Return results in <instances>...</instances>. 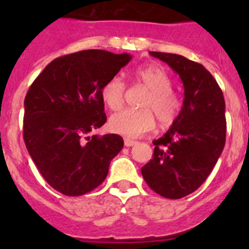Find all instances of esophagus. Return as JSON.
<instances>
[{
    "label": "esophagus",
    "instance_id": "obj_1",
    "mask_svg": "<svg viewBox=\"0 0 249 249\" xmlns=\"http://www.w3.org/2000/svg\"><path fill=\"white\" fill-rule=\"evenodd\" d=\"M136 143H137V141L129 140V138H124V146H126V147H132V146H135Z\"/></svg>",
    "mask_w": 249,
    "mask_h": 249
}]
</instances>
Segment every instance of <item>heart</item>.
<instances>
[{"label": "heart", "instance_id": "b5f03b06", "mask_svg": "<svg viewBox=\"0 0 249 249\" xmlns=\"http://www.w3.org/2000/svg\"><path fill=\"white\" fill-rule=\"evenodd\" d=\"M138 80L149 89L142 102L143 109H124L109 118V128L126 137H141L156 126V117L160 124H169L181 111V100L172 89L171 78L163 68L156 65L140 67L136 71ZM126 85L120 77H112L103 85L102 100L112 111H117L124 103Z\"/></svg>", "mask_w": 249, "mask_h": 249}]
</instances>
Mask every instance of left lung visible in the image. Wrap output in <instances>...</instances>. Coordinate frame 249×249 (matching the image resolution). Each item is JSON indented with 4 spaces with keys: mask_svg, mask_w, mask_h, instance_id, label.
Here are the masks:
<instances>
[{
    "mask_svg": "<svg viewBox=\"0 0 249 249\" xmlns=\"http://www.w3.org/2000/svg\"><path fill=\"white\" fill-rule=\"evenodd\" d=\"M149 54L179 76L184 98L171 128L153 141V157L141 172L151 190L164 198L178 199L206 181L223 151L226 103L217 81L201 63L179 54Z\"/></svg>",
    "mask_w": 249,
    "mask_h": 249,
    "instance_id": "1",
    "label": "left lung"
}]
</instances>
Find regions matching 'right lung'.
Segmentation results:
<instances>
[{"label":"right lung","instance_id":"1","mask_svg":"<svg viewBox=\"0 0 249 249\" xmlns=\"http://www.w3.org/2000/svg\"><path fill=\"white\" fill-rule=\"evenodd\" d=\"M128 53L86 50L53 59L25 98L23 140L46 182L65 196L100 186L120 153L118 135L89 136L107 121L102 87L131 61Z\"/></svg>","mask_w":249,"mask_h":249}]
</instances>
